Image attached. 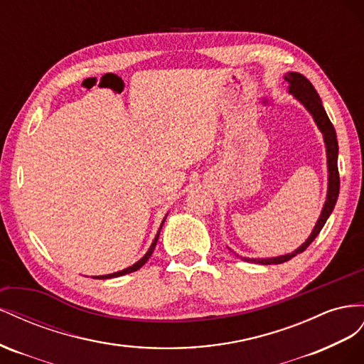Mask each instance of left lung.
Segmentation results:
<instances>
[{"label":"left lung","mask_w":364,"mask_h":364,"mask_svg":"<svg viewBox=\"0 0 364 364\" xmlns=\"http://www.w3.org/2000/svg\"><path fill=\"white\" fill-rule=\"evenodd\" d=\"M285 80L288 82L289 85V92H293L294 97H297L300 102L304 103L306 107V109L313 114V117L317 123V127L320 128V131L323 132L325 137V143H326V154H328V196H326V203L323 210H321V215L318 218V221L314 227L313 233L309 235L308 240L305 241V244H302V247H299L297 250L291 255H285V256H279V257H272V259H247L242 257L244 261L248 262H257V264H264V265H269V264H282L287 262L291 259L293 256H296L297 253L305 252L306 248L309 247V244L313 242L317 235L320 233L321 228H323L326 220L329 218V215L334 210V205L337 203L338 198V192H340V175H338V166H337V157H338V143H337V134L334 127L328 117V114L321 105V100L317 95V91L314 90L313 84L302 76L299 73H288L285 76Z\"/></svg>","instance_id":"1"}]
</instances>
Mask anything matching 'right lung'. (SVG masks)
<instances>
[{
  "mask_svg": "<svg viewBox=\"0 0 364 364\" xmlns=\"http://www.w3.org/2000/svg\"><path fill=\"white\" fill-rule=\"evenodd\" d=\"M164 223V221H163ZM163 225V224H161ZM160 230H161V227H160ZM160 230H159V233H157V236H155V240H154V242H152V245L149 247V250H148V253L144 255L140 261L137 262V264H134L132 267H129V268H127V269H122V272H117V273H112V274H107V276H96V279H109V277H119V276H123V274H128V273H132V272H137L139 268H141L144 264H146V261L148 259L151 257V255H152V252H154V248H155V245H157V241H159V236H160Z\"/></svg>",
  "mask_w": 364,
  "mask_h": 364,
  "instance_id": "obj_1",
  "label": "right lung"
}]
</instances>
